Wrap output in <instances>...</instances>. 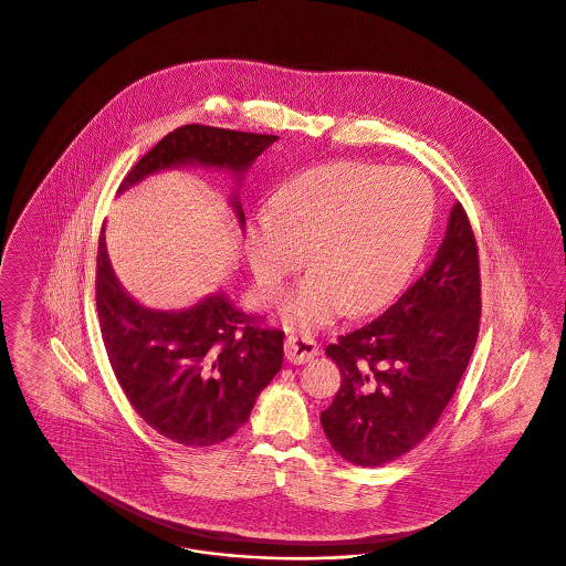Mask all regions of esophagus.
Here are the masks:
<instances>
[{"mask_svg": "<svg viewBox=\"0 0 566 566\" xmlns=\"http://www.w3.org/2000/svg\"><path fill=\"white\" fill-rule=\"evenodd\" d=\"M284 355L291 364H305L318 355V347L312 338L305 336H289L284 343Z\"/></svg>", "mask_w": 566, "mask_h": 566, "instance_id": "obj_1", "label": "esophagus"}]
</instances>
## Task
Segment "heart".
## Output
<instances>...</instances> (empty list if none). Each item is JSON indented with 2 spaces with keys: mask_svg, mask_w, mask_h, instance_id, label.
<instances>
[{
  "mask_svg": "<svg viewBox=\"0 0 566 566\" xmlns=\"http://www.w3.org/2000/svg\"><path fill=\"white\" fill-rule=\"evenodd\" d=\"M433 189L416 170L340 161L284 180L245 228L248 262L266 302L314 269L282 305L291 329L368 314L407 282L433 223Z\"/></svg>",
  "mask_w": 566,
  "mask_h": 566,
  "instance_id": "heart-1",
  "label": "heart"
}]
</instances>
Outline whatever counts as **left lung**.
Here are the masks:
<instances>
[{"instance_id": "left-lung-1", "label": "left lung", "mask_w": 566, "mask_h": 566, "mask_svg": "<svg viewBox=\"0 0 566 566\" xmlns=\"http://www.w3.org/2000/svg\"><path fill=\"white\" fill-rule=\"evenodd\" d=\"M479 323V248L457 202L424 273L379 318L325 348L343 377L321 413L332 448L361 468L413 450L457 391Z\"/></svg>"}]
</instances>
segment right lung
I'll return each instance as SVG.
<instances>
[{
	"label": "right lung",
	"mask_w": 566,
	"mask_h": 566,
	"mask_svg": "<svg viewBox=\"0 0 566 566\" xmlns=\"http://www.w3.org/2000/svg\"><path fill=\"white\" fill-rule=\"evenodd\" d=\"M277 135L185 125L146 153L118 193L175 168L234 176L237 187ZM230 207L239 228L245 213L237 189ZM96 312L114 375L133 409L159 436L187 448L234 436L284 359V334L262 329L218 291L182 310H155L130 297L109 262L105 230L96 254Z\"/></svg>",
	"instance_id": "obj_1"
}]
</instances>
